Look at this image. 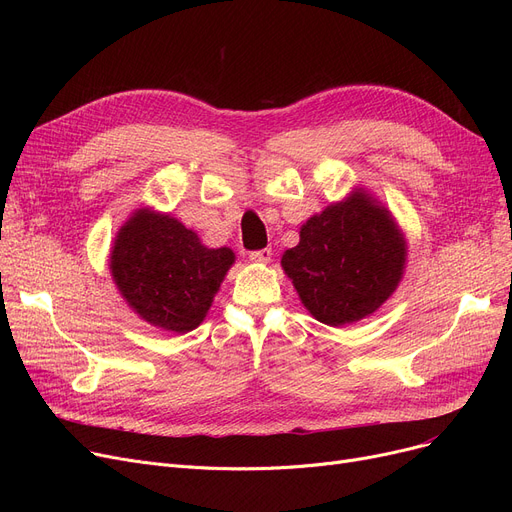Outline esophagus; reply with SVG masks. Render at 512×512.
<instances>
[{"instance_id":"1","label":"esophagus","mask_w":512,"mask_h":512,"mask_svg":"<svg viewBox=\"0 0 512 512\" xmlns=\"http://www.w3.org/2000/svg\"><path fill=\"white\" fill-rule=\"evenodd\" d=\"M249 259H251V261H255V263H270V259H272V249L253 251V253L249 255Z\"/></svg>"}]
</instances>
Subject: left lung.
<instances>
[{"label": "left lung", "instance_id": "obj_1", "mask_svg": "<svg viewBox=\"0 0 512 512\" xmlns=\"http://www.w3.org/2000/svg\"><path fill=\"white\" fill-rule=\"evenodd\" d=\"M299 236V245L282 255V270L305 309L326 326L373 315L405 276V232L363 186L311 215Z\"/></svg>", "mask_w": 512, "mask_h": 512}]
</instances>
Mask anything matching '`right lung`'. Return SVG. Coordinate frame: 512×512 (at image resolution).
<instances>
[{
	"mask_svg": "<svg viewBox=\"0 0 512 512\" xmlns=\"http://www.w3.org/2000/svg\"><path fill=\"white\" fill-rule=\"evenodd\" d=\"M234 251L209 249L178 218L139 207L120 226L110 251V274L126 305L164 332L186 334L205 319Z\"/></svg>",
	"mask_w": 512,
	"mask_h": 512,
	"instance_id": "obj_1",
	"label": "right lung"
}]
</instances>
